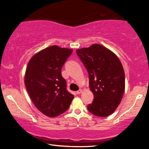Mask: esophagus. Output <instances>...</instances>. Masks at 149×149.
<instances>
[{
	"label": "esophagus",
	"mask_w": 149,
	"mask_h": 149,
	"mask_svg": "<svg viewBox=\"0 0 149 149\" xmlns=\"http://www.w3.org/2000/svg\"><path fill=\"white\" fill-rule=\"evenodd\" d=\"M82 91H83L82 89H79V90H78L77 91H76V93L77 94H80L81 93H82Z\"/></svg>",
	"instance_id": "1"
}]
</instances>
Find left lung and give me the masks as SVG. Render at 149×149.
I'll return each instance as SVG.
<instances>
[{
    "instance_id": "left-lung-1",
    "label": "left lung",
    "mask_w": 149,
    "mask_h": 149,
    "mask_svg": "<svg viewBox=\"0 0 149 149\" xmlns=\"http://www.w3.org/2000/svg\"><path fill=\"white\" fill-rule=\"evenodd\" d=\"M86 68L89 88L94 100L88 105L91 113L107 117L114 113L125 91V74L120 59L112 51L100 44L76 50Z\"/></svg>"
}]
</instances>
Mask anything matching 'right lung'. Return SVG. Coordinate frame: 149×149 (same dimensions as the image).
<instances>
[{
	"label": "right lung",
	"mask_w": 149,
	"mask_h": 149,
	"mask_svg": "<svg viewBox=\"0 0 149 149\" xmlns=\"http://www.w3.org/2000/svg\"><path fill=\"white\" fill-rule=\"evenodd\" d=\"M73 50L57 45L45 48L29 60L24 82L33 103L44 115L54 118L65 112L74 96L66 90L63 65Z\"/></svg>",
	"instance_id": "1"
}]
</instances>
